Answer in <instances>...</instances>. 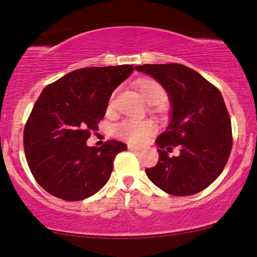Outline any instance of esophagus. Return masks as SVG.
Wrapping results in <instances>:
<instances>
[{"instance_id":"esophagus-1","label":"esophagus","mask_w":257,"mask_h":257,"mask_svg":"<svg viewBox=\"0 0 257 257\" xmlns=\"http://www.w3.org/2000/svg\"><path fill=\"white\" fill-rule=\"evenodd\" d=\"M128 148L131 149V151H141L142 147H140V146H135V145H128Z\"/></svg>"}]
</instances>
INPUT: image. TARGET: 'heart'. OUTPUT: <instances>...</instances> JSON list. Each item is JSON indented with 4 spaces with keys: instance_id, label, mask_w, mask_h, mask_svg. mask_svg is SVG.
Wrapping results in <instances>:
<instances>
[{
    "instance_id": "obj_1",
    "label": "heart",
    "mask_w": 257,
    "mask_h": 257,
    "mask_svg": "<svg viewBox=\"0 0 257 257\" xmlns=\"http://www.w3.org/2000/svg\"><path fill=\"white\" fill-rule=\"evenodd\" d=\"M136 87L140 91L142 97L147 100L151 104H157L165 97V89L157 80L152 79V78H144L136 82ZM113 96L109 100V109L112 106ZM155 125L152 121L145 119V121H140V119H124V121L116 125L115 134L125 141L133 142V144H141L144 142L149 135L154 132Z\"/></svg>"
}]
</instances>
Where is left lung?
I'll list each match as a JSON object with an SVG mask.
<instances>
[{
  "mask_svg": "<svg viewBox=\"0 0 257 257\" xmlns=\"http://www.w3.org/2000/svg\"><path fill=\"white\" fill-rule=\"evenodd\" d=\"M135 70L160 83L171 103L170 123L155 141L159 161L146 168V174L168 194L200 192L222 173L232 147L231 121L222 93L181 64H146ZM177 145L181 154L170 157L168 152Z\"/></svg>",
  "mask_w": 257,
  "mask_h": 257,
  "instance_id": "obj_1",
  "label": "left lung"
}]
</instances>
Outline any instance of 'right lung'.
<instances>
[{
    "label": "right lung",
    "instance_id": "obj_1",
    "mask_svg": "<svg viewBox=\"0 0 257 257\" xmlns=\"http://www.w3.org/2000/svg\"><path fill=\"white\" fill-rule=\"evenodd\" d=\"M132 65L85 67L65 74L42 90L24 132L29 170L52 196L77 201L108 183L112 164L126 146L109 140L89 147L113 90L131 76Z\"/></svg>",
    "mask_w": 257,
    "mask_h": 257
}]
</instances>
